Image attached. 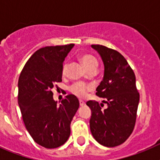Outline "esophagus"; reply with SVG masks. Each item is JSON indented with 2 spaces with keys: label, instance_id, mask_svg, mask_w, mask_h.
<instances>
[{
  "label": "esophagus",
  "instance_id": "34e87169",
  "mask_svg": "<svg viewBox=\"0 0 160 160\" xmlns=\"http://www.w3.org/2000/svg\"><path fill=\"white\" fill-rule=\"evenodd\" d=\"M85 105V101H83V100H80V106H84Z\"/></svg>",
  "mask_w": 160,
  "mask_h": 160
}]
</instances>
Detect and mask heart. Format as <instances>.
I'll return each instance as SVG.
<instances>
[{
	"mask_svg": "<svg viewBox=\"0 0 160 160\" xmlns=\"http://www.w3.org/2000/svg\"><path fill=\"white\" fill-rule=\"evenodd\" d=\"M80 60L84 65V67L89 71L92 69H97L98 66V60L95 56L90 54H84L80 57ZM68 65L67 63H64L62 66V75H65L67 72ZM69 90L70 93H72L73 95H75L78 98H85L87 95L88 92H90L91 90V87L90 85H86L85 83L82 82H76L71 85L69 88Z\"/></svg>",
	"mask_w": 160,
	"mask_h": 160,
	"instance_id": "heart-1",
	"label": "heart"
}]
</instances>
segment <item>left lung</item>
<instances>
[{"mask_svg": "<svg viewBox=\"0 0 160 160\" xmlns=\"http://www.w3.org/2000/svg\"><path fill=\"white\" fill-rule=\"evenodd\" d=\"M105 65L104 78L98 86L96 95L105 98L107 108L102 109L95 100L86 105L91 109V134L100 144L115 147L123 144L134 130L136 121L139 93L135 75L125 58L115 50L101 45H92Z\"/></svg>", "mask_w": 160, "mask_h": 160, "instance_id": "1", "label": "left lung"}]
</instances>
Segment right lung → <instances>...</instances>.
<instances>
[{
    "label": "right lung",
    "instance_id": "add662e5",
    "mask_svg": "<svg viewBox=\"0 0 160 160\" xmlns=\"http://www.w3.org/2000/svg\"><path fill=\"white\" fill-rule=\"evenodd\" d=\"M73 46L39 49L19 77L18 104L24 124L34 141L47 149L58 148L67 141L70 123L80 106L74 95H66L57 105L52 92L54 86L62 81L63 61Z\"/></svg>",
    "mask_w": 160,
    "mask_h": 160
}]
</instances>
